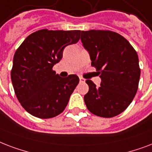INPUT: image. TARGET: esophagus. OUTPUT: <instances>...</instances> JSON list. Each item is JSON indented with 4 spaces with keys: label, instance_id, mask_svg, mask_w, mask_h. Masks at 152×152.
<instances>
[{
    "label": "esophagus",
    "instance_id": "obj_1",
    "mask_svg": "<svg viewBox=\"0 0 152 152\" xmlns=\"http://www.w3.org/2000/svg\"><path fill=\"white\" fill-rule=\"evenodd\" d=\"M79 81H80V82H85V81H86V80H85L83 77H79Z\"/></svg>",
    "mask_w": 152,
    "mask_h": 152
}]
</instances>
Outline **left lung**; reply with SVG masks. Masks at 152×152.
I'll use <instances>...</instances> for the list:
<instances>
[{"label": "left lung", "instance_id": "left-lung-1", "mask_svg": "<svg viewBox=\"0 0 152 152\" xmlns=\"http://www.w3.org/2000/svg\"><path fill=\"white\" fill-rule=\"evenodd\" d=\"M81 41L102 79L98 87L91 80L86 81L87 109L102 117L117 116L131 104L138 89L137 53L126 39L111 31H82Z\"/></svg>", "mask_w": 152, "mask_h": 152}]
</instances>
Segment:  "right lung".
Wrapping results in <instances>:
<instances>
[{"label":"right lung","instance_id":"right-lung-1","mask_svg":"<svg viewBox=\"0 0 152 152\" xmlns=\"http://www.w3.org/2000/svg\"><path fill=\"white\" fill-rule=\"evenodd\" d=\"M80 30H39L16 50L11 79L17 99L26 111L42 119L52 118L65 109L79 82L77 75L60 77L52 70L64 48L77 43Z\"/></svg>","mask_w":152,"mask_h":152}]
</instances>
